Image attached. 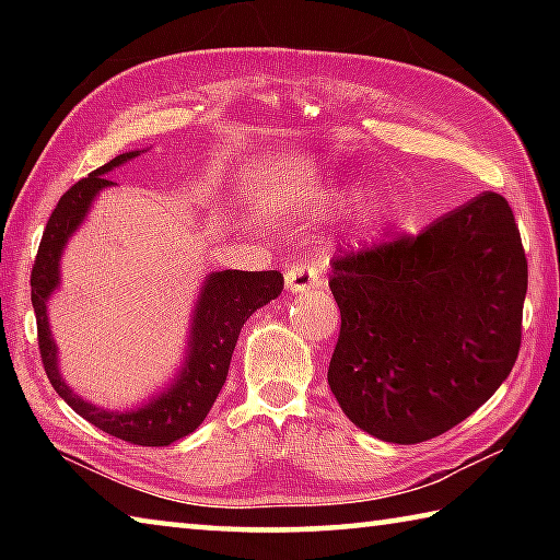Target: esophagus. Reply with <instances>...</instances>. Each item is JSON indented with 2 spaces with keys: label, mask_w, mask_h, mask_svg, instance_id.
Wrapping results in <instances>:
<instances>
[{
  "label": "esophagus",
  "mask_w": 560,
  "mask_h": 560,
  "mask_svg": "<svg viewBox=\"0 0 560 560\" xmlns=\"http://www.w3.org/2000/svg\"><path fill=\"white\" fill-rule=\"evenodd\" d=\"M283 283H287V289L291 293H303V291L324 287V279H320L318 269L306 267V264H296V267H291L287 271V277H283Z\"/></svg>",
  "instance_id": "1"
}]
</instances>
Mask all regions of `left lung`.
Here are the masks:
<instances>
[{"instance_id": "left-lung-1", "label": "left lung", "mask_w": 560, "mask_h": 560, "mask_svg": "<svg viewBox=\"0 0 560 560\" xmlns=\"http://www.w3.org/2000/svg\"><path fill=\"white\" fill-rule=\"evenodd\" d=\"M328 385L373 438L417 444L485 405L521 346L528 267L509 202L485 192L417 236L334 261Z\"/></svg>"}]
</instances>
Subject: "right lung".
I'll return each instance as SVG.
<instances>
[{"label":"right lung","mask_w":560,"mask_h":560,"mask_svg":"<svg viewBox=\"0 0 560 560\" xmlns=\"http://www.w3.org/2000/svg\"><path fill=\"white\" fill-rule=\"evenodd\" d=\"M143 150H128V153L113 158L110 163L93 170L89 177L79 179L56 205L46 222L39 254H36L32 269V306L36 328H39L44 371L49 375L54 390L63 397V402L113 438L140 444V447H167V444L192 434L205 422L222 390L226 373H230V360L242 326L254 311L279 296L283 277L279 271L236 269L207 273L202 289L197 293L192 318H189V336L177 373L163 390L153 393L138 407L108 410V407L93 405L73 393V387L61 375L59 346H56L49 326V301L54 291L61 287V257L71 236L86 222L96 197L106 187L116 185L108 179V173L130 163Z\"/></svg>","instance_id":"add662e5"}]
</instances>
